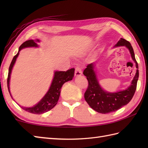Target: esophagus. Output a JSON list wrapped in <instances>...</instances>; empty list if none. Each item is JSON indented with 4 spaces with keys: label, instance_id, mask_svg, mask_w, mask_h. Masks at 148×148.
I'll return each mask as SVG.
<instances>
[{
    "label": "esophagus",
    "instance_id": "obj_1",
    "mask_svg": "<svg viewBox=\"0 0 148 148\" xmlns=\"http://www.w3.org/2000/svg\"><path fill=\"white\" fill-rule=\"evenodd\" d=\"M74 74L76 76H80L81 74H82V71H81V69L79 67H76L75 68V72Z\"/></svg>",
    "mask_w": 148,
    "mask_h": 148
}]
</instances>
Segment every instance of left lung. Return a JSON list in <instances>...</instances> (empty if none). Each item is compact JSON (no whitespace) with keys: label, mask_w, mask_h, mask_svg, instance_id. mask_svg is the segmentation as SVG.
Segmentation results:
<instances>
[{"label":"left lung","mask_w":148,"mask_h":148,"mask_svg":"<svg viewBox=\"0 0 148 148\" xmlns=\"http://www.w3.org/2000/svg\"><path fill=\"white\" fill-rule=\"evenodd\" d=\"M125 46L129 49L132 58L136 62V68L138 69V64L135 58L134 49L130 43L127 40L121 38L115 46ZM93 68V64H90L83 71V74L86 77L88 81V86L84 93V99L91 108L97 112L107 114L117 111L129 103L137 88L139 70H137L132 84L127 90L117 93H108L103 91L99 86Z\"/></svg>","instance_id":"1"}]
</instances>
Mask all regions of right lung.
<instances>
[{"label":"right lung","mask_w":148,"mask_h":148,"mask_svg":"<svg viewBox=\"0 0 148 148\" xmlns=\"http://www.w3.org/2000/svg\"><path fill=\"white\" fill-rule=\"evenodd\" d=\"M37 41H39V40H37ZM37 46H37V43L32 39L26 40L25 42H24L20 46L18 53L12 58V60L9 68L7 83L9 93H10V91H9V80H10L11 71L16 62V58L19 55V52H20L22 48H27V47ZM74 74V68L69 69L67 71H56L55 72L54 77H53L51 85L50 86L48 92H47V93L42 99V100L37 105L32 107V108H23V107H21V108L25 110V111L36 114H40L50 111L51 109L54 108L58 102L60 95L61 88L62 85L65 83L67 82V81L72 80V78H73Z\"/></svg>","instance_id":"right-lung-1"}]
</instances>
